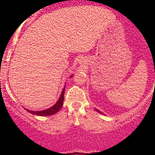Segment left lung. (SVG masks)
Returning a JSON list of instances; mask_svg holds the SVG:
<instances>
[{"label":"left lung","instance_id":"8db88e82","mask_svg":"<svg viewBox=\"0 0 155 155\" xmlns=\"http://www.w3.org/2000/svg\"><path fill=\"white\" fill-rule=\"evenodd\" d=\"M99 112H100V113H101V111H99Z\"/></svg>","mask_w":155,"mask_h":155}]
</instances>
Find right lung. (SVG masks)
<instances>
[{"instance_id":"right-lung-1","label":"right lung","mask_w":155,"mask_h":155,"mask_svg":"<svg viewBox=\"0 0 155 155\" xmlns=\"http://www.w3.org/2000/svg\"><path fill=\"white\" fill-rule=\"evenodd\" d=\"M64 92H65V87L63 88V91H62L61 95H60L59 100L58 102L55 104L52 107L48 108V109L44 110V111H29V110L27 109V111L31 112L33 114L38 115V116H50V115H53L54 114H56L60 108H62L63 104V101H64Z\"/></svg>"}]
</instances>
